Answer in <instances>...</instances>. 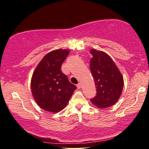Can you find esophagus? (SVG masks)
I'll return each mask as SVG.
<instances>
[{
  "mask_svg": "<svg viewBox=\"0 0 149 149\" xmlns=\"http://www.w3.org/2000/svg\"><path fill=\"white\" fill-rule=\"evenodd\" d=\"M76 86H77V88H81V86H82V85H81V83H79V84H77Z\"/></svg>",
  "mask_w": 149,
  "mask_h": 149,
  "instance_id": "obj_1",
  "label": "esophagus"
}]
</instances>
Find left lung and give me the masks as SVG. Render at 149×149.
I'll return each instance as SVG.
<instances>
[{
	"instance_id": "8db88e82",
	"label": "left lung",
	"mask_w": 149,
	"mask_h": 149,
	"mask_svg": "<svg viewBox=\"0 0 149 149\" xmlns=\"http://www.w3.org/2000/svg\"><path fill=\"white\" fill-rule=\"evenodd\" d=\"M90 68L96 88V95L91 98L98 108L109 107L116 103L123 91V79L113 61L102 51L91 49Z\"/></svg>"
}]
</instances>
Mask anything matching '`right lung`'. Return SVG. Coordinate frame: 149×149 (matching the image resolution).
Listing matches in <instances>:
<instances>
[{
	"label": "right lung",
	"mask_w": 149,
	"mask_h": 149,
	"mask_svg": "<svg viewBox=\"0 0 149 149\" xmlns=\"http://www.w3.org/2000/svg\"><path fill=\"white\" fill-rule=\"evenodd\" d=\"M69 50L58 49L44 56L33 73L31 90L36 103L47 111L56 113L65 107L76 86L61 71Z\"/></svg>",
	"instance_id": "add662e5"
}]
</instances>
